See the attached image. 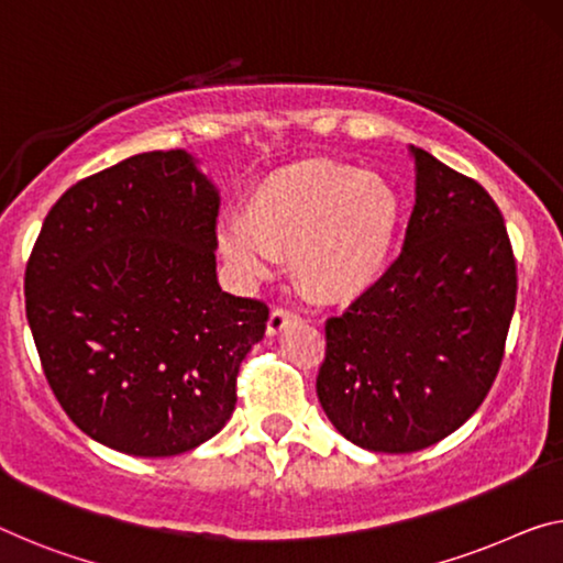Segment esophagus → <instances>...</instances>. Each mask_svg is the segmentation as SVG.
Masks as SVG:
<instances>
[{
	"label": "esophagus",
	"mask_w": 563,
	"mask_h": 563,
	"mask_svg": "<svg viewBox=\"0 0 563 563\" xmlns=\"http://www.w3.org/2000/svg\"><path fill=\"white\" fill-rule=\"evenodd\" d=\"M299 322V317L294 314V311H289V309H274L272 314H269V322H266V334H279V332H284L287 330L289 324H297Z\"/></svg>",
	"instance_id": "34e87169"
}]
</instances>
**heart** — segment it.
<instances>
[{"instance_id":"heart-1","label":"heart","mask_w":563,"mask_h":563,"mask_svg":"<svg viewBox=\"0 0 563 563\" xmlns=\"http://www.w3.org/2000/svg\"><path fill=\"white\" fill-rule=\"evenodd\" d=\"M393 180L352 163L305 158L274 168L249 188L239 223L219 231V249L244 282L269 274L289 254V272L309 299L350 307L390 272L402 229Z\"/></svg>"}]
</instances>
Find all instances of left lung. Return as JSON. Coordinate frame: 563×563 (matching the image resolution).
Returning a JSON list of instances; mask_svg holds the SVG:
<instances>
[{
	"label": "left lung",
	"instance_id": "1",
	"mask_svg": "<svg viewBox=\"0 0 563 563\" xmlns=\"http://www.w3.org/2000/svg\"><path fill=\"white\" fill-rule=\"evenodd\" d=\"M415 158L402 254L375 291L327 319L317 397L350 443L415 453L486 400L516 309V258L498 206L428 151Z\"/></svg>",
	"mask_w": 563,
	"mask_h": 563
}]
</instances>
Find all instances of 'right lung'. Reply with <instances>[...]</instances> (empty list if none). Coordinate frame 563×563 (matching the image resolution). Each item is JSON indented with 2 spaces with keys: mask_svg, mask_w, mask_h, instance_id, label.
I'll return each instance as SVG.
<instances>
[{
  "mask_svg": "<svg viewBox=\"0 0 563 563\" xmlns=\"http://www.w3.org/2000/svg\"><path fill=\"white\" fill-rule=\"evenodd\" d=\"M186 151L137 153L52 206L24 272L57 402L112 451L168 457L227 426L269 319L216 279L219 188Z\"/></svg>",
  "mask_w": 563,
  "mask_h": 563,
  "instance_id": "obj_1",
  "label": "right lung"
}]
</instances>
